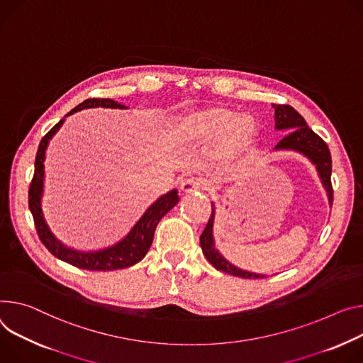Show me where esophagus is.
I'll use <instances>...</instances> for the list:
<instances>
[{"label": "esophagus", "instance_id": "34e87169", "mask_svg": "<svg viewBox=\"0 0 363 363\" xmlns=\"http://www.w3.org/2000/svg\"><path fill=\"white\" fill-rule=\"evenodd\" d=\"M201 189H203V182L196 178H186L179 185V191L182 194H192V192L201 191Z\"/></svg>", "mask_w": 363, "mask_h": 363}]
</instances>
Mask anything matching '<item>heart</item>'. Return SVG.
Returning <instances> with one entry per match:
<instances>
[{
  "mask_svg": "<svg viewBox=\"0 0 363 363\" xmlns=\"http://www.w3.org/2000/svg\"><path fill=\"white\" fill-rule=\"evenodd\" d=\"M256 130L252 117H239L233 108L216 106L186 116L179 125V135L188 143H211L223 138L221 153L235 156L253 143Z\"/></svg>",
  "mask_w": 363,
  "mask_h": 363,
  "instance_id": "b5f03b06",
  "label": "heart"
}]
</instances>
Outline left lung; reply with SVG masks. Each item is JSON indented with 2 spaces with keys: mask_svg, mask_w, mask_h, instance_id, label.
Here are the masks:
<instances>
[{
  "mask_svg": "<svg viewBox=\"0 0 363 363\" xmlns=\"http://www.w3.org/2000/svg\"><path fill=\"white\" fill-rule=\"evenodd\" d=\"M275 110V128L277 130H289L288 135L275 146V150H295L300 152L301 155L307 156L317 168L318 177L321 179V184L324 189L327 191L328 203L333 204V186H332V156L330 150H328L327 143L315 135L314 131L307 125L303 116L294 110L291 106L286 104H272ZM213 211L210 216V220L204 228L203 235L200 236V245L203 249L204 256L211 265L225 274H230L233 277H240L245 279H260L265 278L267 275L253 274L243 269H239L238 267L232 265L227 259L220 255V252L214 247V238H213V224H214V204L211 203Z\"/></svg>",
  "mask_w": 363,
  "mask_h": 363,
  "instance_id": "left-lung-1",
  "label": "left lung"
}]
</instances>
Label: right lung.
<instances>
[{"label": "right lung", "instance_id": "add662e5", "mask_svg": "<svg viewBox=\"0 0 363 363\" xmlns=\"http://www.w3.org/2000/svg\"><path fill=\"white\" fill-rule=\"evenodd\" d=\"M95 107H106V108H125L124 106L116 103L110 98H89L85 100L79 106H77L74 110H71L67 116H71L79 110L84 108H95ZM63 124V120H60L57 124H55L45 138L42 139L38 153H36V162H35V175H33L30 188H28V207L35 218V225L38 230V235L42 240V243L48 247V250L56 256L57 259L69 263L72 267H77L79 269L86 271H116L133 267L135 263L140 262L149 247L153 242V235L157 223L160 218L167 214L169 210H172L178 201V191L172 189L168 194L162 195L157 199L156 203H153L146 213L142 216V218L135 224V227L130 230L128 235L121 239L118 243L101 249L95 252H79L74 250L60 243L53 233L43 217L42 213V194H43V179H45V153L46 147L49 145V140L53 138V135L60 128Z\"/></svg>", "mask_w": 363, "mask_h": 363}]
</instances>
